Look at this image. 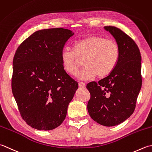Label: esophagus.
Masks as SVG:
<instances>
[{
  "label": "esophagus",
  "instance_id": "obj_1",
  "mask_svg": "<svg viewBox=\"0 0 152 152\" xmlns=\"http://www.w3.org/2000/svg\"><path fill=\"white\" fill-rule=\"evenodd\" d=\"M79 88H85V83L83 82H80L79 83Z\"/></svg>",
  "mask_w": 152,
  "mask_h": 152
}]
</instances>
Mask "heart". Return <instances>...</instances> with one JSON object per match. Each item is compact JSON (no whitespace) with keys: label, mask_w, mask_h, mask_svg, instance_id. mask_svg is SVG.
Masks as SVG:
<instances>
[{"label":"heart","mask_w":152,"mask_h":152,"mask_svg":"<svg viewBox=\"0 0 152 152\" xmlns=\"http://www.w3.org/2000/svg\"><path fill=\"white\" fill-rule=\"evenodd\" d=\"M120 58L118 44L105 37L90 35L77 41L73 50L65 48L61 52V60L64 70L75 76L83 66L85 67L79 75L80 80H86L97 75L98 79L109 76L116 67Z\"/></svg>","instance_id":"obj_1"}]
</instances>
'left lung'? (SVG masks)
<instances>
[{"label": "left lung", "instance_id": "1", "mask_svg": "<svg viewBox=\"0 0 152 152\" xmlns=\"http://www.w3.org/2000/svg\"><path fill=\"white\" fill-rule=\"evenodd\" d=\"M104 29L113 36L120 49V58L110 75L86 88L91 94L87 109L94 121L106 126L123 123L133 113L142 86L141 55L136 42L114 26Z\"/></svg>", "mask_w": 152, "mask_h": 152}]
</instances>
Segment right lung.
<instances>
[{
    "label": "right lung",
    "instance_id": "1",
    "mask_svg": "<svg viewBox=\"0 0 152 152\" xmlns=\"http://www.w3.org/2000/svg\"><path fill=\"white\" fill-rule=\"evenodd\" d=\"M73 35L64 28L37 31L15 53L12 93L22 119L39 131H50L63 123L78 88L61 60L64 45Z\"/></svg>",
    "mask_w": 152,
    "mask_h": 152
}]
</instances>
